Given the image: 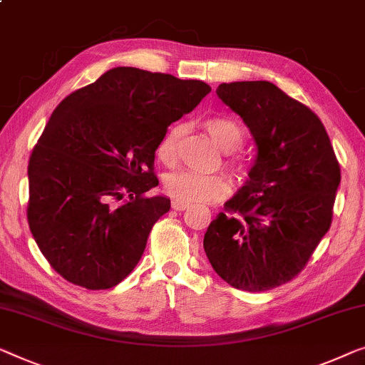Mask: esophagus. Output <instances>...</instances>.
Returning a JSON list of instances; mask_svg holds the SVG:
<instances>
[{
  "label": "esophagus",
  "mask_w": 365,
  "mask_h": 365,
  "mask_svg": "<svg viewBox=\"0 0 365 365\" xmlns=\"http://www.w3.org/2000/svg\"><path fill=\"white\" fill-rule=\"evenodd\" d=\"M171 205H173L174 210H186L189 207L187 202H184V200H178V199H174Z\"/></svg>",
  "instance_id": "esophagus-1"
}]
</instances>
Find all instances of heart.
Wrapping results in <instances>:
<instances>
[{
	"mask_svg": "<svg viewBox=\"0 0 365 365\" xmlns=\"http://www.w3.org/2000/svg\"><path fill=\"white\" fill-rule=\"evenodd\" d=\"M205 130L212 136L222 151L234 153L244 145L245 133L242 126L234 118L215 115L205 120ZM182 128L179 125H171L163 135L156 148V158L163 165H173L178 158V145ZM230 171L237 178H242L247 171L245 161L239 156H230ZM165 189L171 197L184 202H214L224 199L230 192L229 179L222 174H199L194 171H176L168 174L165 179Z\"/></svg>",
	"mask_w": 365,
	"mask_h": 365,
	"instance_id": "1",
	"label": "heart"
}]
</instances>
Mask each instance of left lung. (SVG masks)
I'll use <instances>...</instances> for the list:
<instances>
[{"label": "left lung", "mask_w": 365, "mask_h": 365, "mask_svg": "<svg viewBox=\"0 0 365 365\" xmlns=\"http://www.w3.org/2000/svg\"><path fill=\"white\" fill-rule=\"evenodd\" d=\"M215 92L248 126L257 158L207 227L204 250L230 287L267 292L297 277L329 230L341 168L318 115L274 83H220Z\"/></svg>", "instance_id": "8db88e82"}]
</instances>
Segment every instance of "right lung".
I'll use <instances>...</instances> for the list:
<instances>
[{
	"label": "right lung",
	"instance_id": "right-lung-1",
	"mask_svg": "<svg viewBox=\"0 0 365 365\" xmlns=\"http://www.w3.org/2000/svg\"><path fill=\"white\" fill-rule=\"evenodd\" d=\"M209 92L202 81L115 67L57 105L29 158L28 222L62 278L108 289L131 273L171 207L146 195L158 143Z\"/></svg>",
	"mask_w": 365,
	"mask_h": 365
}]
</instances>
